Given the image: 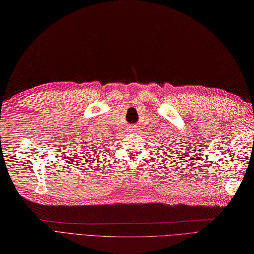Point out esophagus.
Here are the masks:
<instances>
[{"mask_svg": "<svg viewBox=\"0 0 254 254\" xmlns=\"http://www.w3.org/2000/svg\"><path fill=\"white\" fill-rule=\"evenodd\" d=\"M129 130H132V132H134V130H137V127H129Z\"/></svg>", "mask_w": 254, "mask_h": 254, "instance_id": "esophagus-1", "label": "esophagus"}]
</instances>
